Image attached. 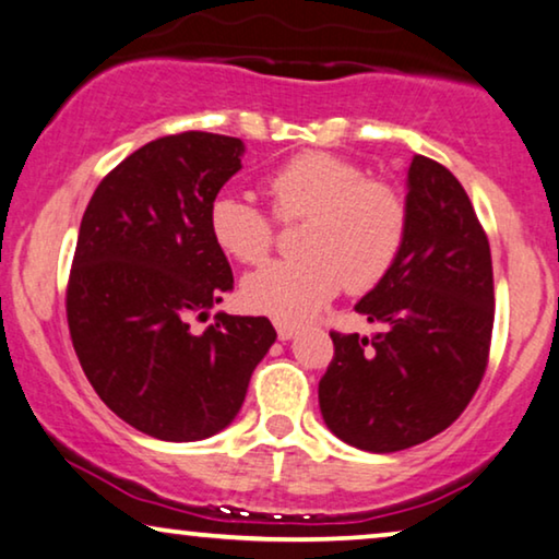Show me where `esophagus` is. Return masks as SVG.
<instances>
[{"label": "esophagus", "instance_id": "34e87169", "mask_svg": "<svg viewBox=\"0 0 559 559\" xmlns=\"http://www.w3.org/2000/svg\"><path fill=\"white\" fill-rule=\"evenodd\" d=\"M276 332H278V340L281 342H288L294 340L298 334V326L296 324H288V321H276Z\"/></svg>", "mask_w": 559, "mask_h": 559}]
</instances>
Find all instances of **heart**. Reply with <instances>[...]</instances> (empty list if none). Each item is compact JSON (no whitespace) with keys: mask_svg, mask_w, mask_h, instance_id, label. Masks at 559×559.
Instances as JSON below:
<instances>
[{"mask_svg":"<svg viewBox=\"0 0 559 559\" xmlns=\"http://www.w3.org/2000/svg\"><path fill=\"white\" fill-rule=\"evenodd\" d=\"M273 215L306 219L298 261L271 263L242 283L253 311L278 321H304L324 309L340 288H374L397 263L407 238V204L395 187L365 175L332 152H301L265 177ZM210 235L238 263L261 265L271 255L276 225L269 212L235 192L210 202Z\"/></svg>","mask_w":559,"mask_h":559,"instance_id":"1","label":"heart"}]
</instances>
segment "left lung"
<instances>
[{
  "label": "left lung",
  "instance_id": "8db88e82",
  "mask_svg": "<svg viewBox=\"0 0 559 559\" xmlns=\"http://www.w3.org/2000/svg\"><path fill=\"white\" fill-rule=\"evenodd\" d=\"M405 204L403 253L355 306L384 329L372 340L332 332L319 382L329 430L372 453L426 443L466 411L493 329L489 238L459 179L415 154Z\"/></svg>",
  "mask_w": 559,
  "mask_h": 559
}]
</instances>
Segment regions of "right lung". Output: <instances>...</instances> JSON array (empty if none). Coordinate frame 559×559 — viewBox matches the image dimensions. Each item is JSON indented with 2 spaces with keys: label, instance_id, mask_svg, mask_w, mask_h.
I'll list each match as a JSON object with an SVG mask.
<instances>
[{
  "label": "right lung",
  "instance_id": "1",
  "mask_svg": "<svg viewBox=\"0 0 559 559\" xmlns=\"http://www.w3.org/2000/svg\"><path fill=\"white\" fill-rule=\"evenodd\" d=\"M246 152L185 131L148 141L108 171L85 207L68 281V326L98 397L141 433L187 443L230 426L276 342L265 317L192 319L233 288L207 212Z\"/></svg>",
  "mask_w": 559,
  "mask_h": 559
}]
</instances>
